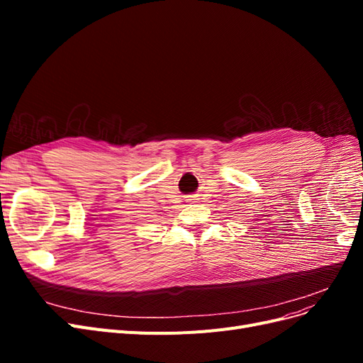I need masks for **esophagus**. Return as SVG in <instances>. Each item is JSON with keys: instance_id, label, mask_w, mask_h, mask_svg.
<instances>
[{"instance_id": "34e87169", "label": "esophagus", "mask_w": 363, "mask_h": 363, "mask_svg": "<svg viewBox=\"0 0 363 363\" xmlns=\"http://www.w3.org/2000/svg\"><path fill=\"white\" fill-rule=\"evenodd\" d=\"M192 200H195V199H192Z\"/></svg>"}]
</instances>
